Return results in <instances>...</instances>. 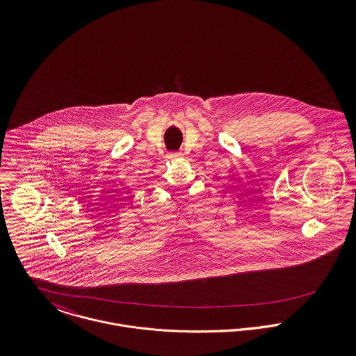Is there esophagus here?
Instances as JSON below:
<instances>
[{
    "instance_id": "1",
    "label": "esophagus",
    "mask_w": 356,
    "mask_h": 356,
    "mask_svg": "<svg viewBox=\"0 0 356 356\" xmlns=\"http://www.w3.org/2000/svg\"><path fill=\"white\" fill-rule=\"evenodd\" d=\"M182 153H178V152H174V153H170L168 154V159H171V160H174V159H178L179 156H181Z\"/></svg>"
}]
</instances>
